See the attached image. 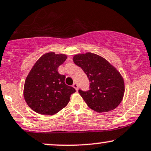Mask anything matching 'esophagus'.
I'll use <instances>...</instances> for the list:
<instances>
[{"mask_svg": "<svg viewBox=\"0 0 151 151\" xmlns=\"http://www.w3.org/2000/svg\"><path fill=\"white\" fill-rule=\"evenodd\" d=\"M72 86H73L74 88L77 91V89H78V84H77V83H74Z\"/></svg>", "mask_w": 151, "mask_h": 151, "instance_id": "esophagus-1", "label": "esophagus"}]
</instances>
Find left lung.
<instances>
[{
    "mask_svg": "<svg viewBox=\"0 0 151 151\" xmlns=\"http://www.w3.org/2000/svg\"><path fill=\"white\" fill-rule=\"evenodd\" d=\"M73 60L90 81L89 90L79 89L87 105L98 112L117 107L124 93V80L119 72L104 58L91 52L78 54Z\"/></svg>",
    "mask_w": 151,
    "mask_h": 151,
    "instance_id": "left-lung-1",
    "label": "left lung"
}]
</instances>
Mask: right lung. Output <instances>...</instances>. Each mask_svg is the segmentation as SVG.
<instances>
[{"label": "right lung", "instance_id": "obj_1", "mask_svg": "<svg viewBox=\"0 0 151 151\" xmlns=\"http://www.w3.org/2000/svg\"><path fill=\"white\" fill-rule=\"evenodd\" d=\"M67 55L48 52L41 56L27 76L24 97L34 111L41 115H54L64 108L71 94L76 91L65 84V76L58 72V67Z\"/></svg>", "mask_w": 151, "mask_h": 151}]
</instances>
